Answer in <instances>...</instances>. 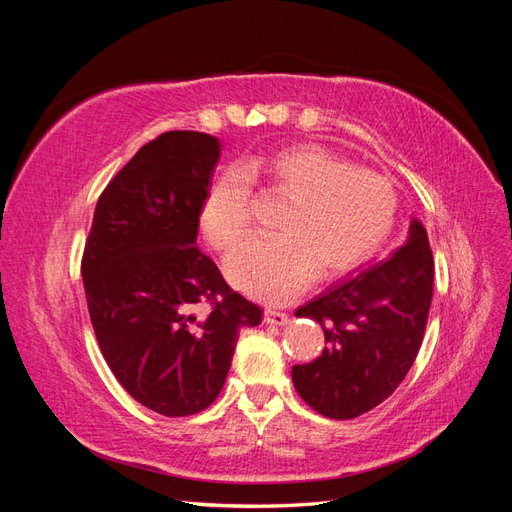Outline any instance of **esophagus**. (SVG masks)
I'll return each instance as SVG.
<instances>
[{"mask_svg":"<svg viewBox=\"0 0 512 512\" xmlns=\"http://www.w3.org/2000/svg\"><path fill=\"white\" fill-rule=\"evenodd\" d=\"M288 314L284 312H275V309H267L265 312V322L273 324V327H282V324H288Z\"/></svg>","mask_w":512,"mask_h":512,"instance_id":"34e87169","label":"esophagus"}]
</instances>
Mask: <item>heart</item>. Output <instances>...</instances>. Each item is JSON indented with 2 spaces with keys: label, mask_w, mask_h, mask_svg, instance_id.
<instances>
[{
  "label": "heart",
  "mask_w": 512,
  "mask_h": 512,
  "mask_svg": "<svg viewBox=\"0 0 512 512\" xmlns=\"http://www.w3.org/2000/svg\"><path fill=\"white\" fill-rule=\"evenodd\" d=\"M290 196L275 237L243 243L226 260V275L245 294L284 303L314 273L333 277L361 265L391 235L399 194L389 177L348 166L320 145H294L262 160L228 168L213 181L200 226L213 247L230 252L252 226V185Z\"/></svg>",
  "instance_id": "1"
}]
</instances>
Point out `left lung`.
I'll return each mask as SVG.
<instances>
[{"instance_id": "8db88e82", "label": "left lung", "mask_w": 512, "mask_h": 512, "mask_svg": "<svg viewBox=\"0 0 512 512\" xmlns=\"http://www.w3.org/2000/svg\"><path fill=\"white\" fill-rule=\"evenodd\" d=\"M433 294L427 230L410 224L406 245L380 265L339 282L294 316L322 324L324 350L294 365V389L318 414L346 421L389 399L423 344Z\"/></svg>"}]
</instances>
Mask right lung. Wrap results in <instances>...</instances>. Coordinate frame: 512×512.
<instances>
[{"label":"right lung","instance_id":"1","mask_svg":"<svg viewBox=\"0 0 512 512\" xmlns=\"http://www.w3.org/2000/svg\"><path fill=\"white\" fill-rule=\"evenodd\" d=\"M218 160L211 134L153 138L108 181L85 241L83 286L104 361L138 404L164 416L209 408L239 331L262 318L196 245Z\"/></svg>","mask_w":512,"mask_h":512}]
</instances>
